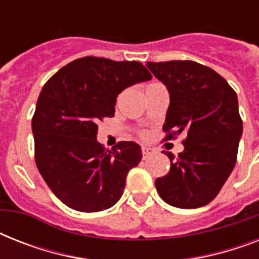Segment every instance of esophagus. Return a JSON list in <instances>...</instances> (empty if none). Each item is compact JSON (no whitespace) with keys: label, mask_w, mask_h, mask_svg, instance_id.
<instances>
[{"label":"esophagus","mask_w":259,"mask_h":259,"mask_svg":"<svg viewBox=\"0 0 259 259\" xmlns=\"http://www.w3.org/2000/svg\"><path fill=\"white\" fill-rule=\"evenodd\" d=\"M154 153H156V150L152 149V148H146V146L142 148V158H144V160L149 158L150 156H153Z\"/></svg>","instance_id":"1"}]
</instances>
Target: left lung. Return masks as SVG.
<instances>
[{"label": "left lung", "mask_w": 259, "mask_h": 259, "mask_svg": "<svg viewBox=\"0 0 259 259\" xmlns=\"http://www.w3.org/2000/svg\"><path fill=\"white\" fill-rule=\"evenodd\" d=\"M146 67L169 93L162 129L187 134L177 157L164 152L170 169L156 180L158 195L177 208L203 207L215 199L237 161L243 132L237 94L225 78L196 62H148Z\"/></svg>", "instance_id": "1"}]
</instances>
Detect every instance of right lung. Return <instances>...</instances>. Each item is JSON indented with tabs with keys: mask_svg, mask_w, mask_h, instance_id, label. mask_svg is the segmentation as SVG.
Wrapping results in <instances>:
<instances>
[{
	"mask_svg": "<svg viewBox=\"0 0 259 259\" xmlns=\"http://www.w3.org/2000/svg\"><path fill=\"white\" fill-rule=\"evenodd\" d=\"M152 75L140 62L76 59L56 72L38 95L32 133L36 165L51 191L70 208L98 212L121 199L141 146L122 141L105 150L98 122L114 117L118 94Z\"/></svg>",
	"mask_w": 259,
	"mask_h": 259,
	"instance_id": "add662e5",
	"label": "right lung"
}]
</instances>
